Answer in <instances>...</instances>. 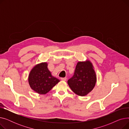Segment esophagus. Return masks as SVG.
<instances>
[{"instance_id": "obj_1", "label": "esophagus", "mask_w": 129, "mask_h": 129, "mask_svg": "<svg viewBox=\"0 0 129 129\" xmlns=\"http://www.w3.org/2000/svg\"><path fill=\"white\" fill-rule=\"evenodd\" d=\"M60 79H61V80H63V81H66V79H67V78H66V77H64V78H61Z\"/></svg>"}]
</instances>
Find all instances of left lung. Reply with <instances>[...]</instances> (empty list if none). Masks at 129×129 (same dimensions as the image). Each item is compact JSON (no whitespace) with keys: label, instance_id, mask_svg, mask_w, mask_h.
<instances>
[{"label":"left lung","instance_id":"obj_1","mask_svg":"<svg viewBox=\"0 0 129 129\" xmlns=\"http://www.w3.org/2000/svg\"><path fill=\"white\" fill-rule=\"evenodd\" d=\"M96 74L92 64L89 60L78 62L73 76L67 81L72 90L80 96L88 94L95 86Z\"/></svg>","mask_w":129,"mask_h":129}]
</instances>
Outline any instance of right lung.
I'll list each match as a JSON object with an SVG mask.
<instances>
[{"mask_svg": "<svg viewBox=\"0 0 129 129\" xmlns=\"http://www.w3.org/2000/svg\"><path fill=\"white\" fill-rule=\"evenodd\" d=\"M31 88L36 92L44 94L50 91L59 80L53 76L47 68L46 62L41 63L33 67L28 77Z\"/></svg>", "mask_w": 129, "mask_h": 129, "instance_id": "obj_1", "label": "right lung"}]
</instances>
